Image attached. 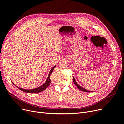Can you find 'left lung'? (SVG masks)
I'll list each match as a JSON object with an SVG mask.
<instances>
[{"instance_id":"obj_1","label":"left lung","mask_w":124,"mask_h":124,"mask_svg":"<svg viewBox=\"0 0 124 124\" xmlns=\"http://www.w3.org/2000/svg\"><path fill=\"white\" fill-rule=\"evenodd\" d=\"M73 82H74V83L75 84V85H76V86L80 90H81V91H83V92H91L92 91H88V90H87V89H86L85 88H83V87H82V86H81L80 85H78V83H77V82H76V80H75V78H74V77H73Z\"/></svg>"}]
</instances>
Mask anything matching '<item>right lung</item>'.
<instances>
[{
	"instance_id": "1",
	"label": "right lung",
	"mask_w": 124,
	"mask_h": 124,
	"mask_svg": "<svg viewBox=\"0 0 124 124\" xmlns=\"http://www.w3.org/2000/svg\"><path fill=\"white\" fill-rule=\"evenodd\" d=\"M56 65L54 66V67H53V68H52L50 71V72L49 73H48V77H47V79L46 80V81L44 82V84H43L42 85L39 86V87H37L36 88H33V89H23V88H20L19 87H17V86L16 85H15L13 82L12 83L16 86V87H17L18 89L21 90L22 91H23L24 92H25V93H39V92H42L43 91H44V90L46 89L48 86H49V85L51 83V79H50V76L51 73H52V72H53V69H54L55 67H56Z\"/></svg>"
}]
</instances>
